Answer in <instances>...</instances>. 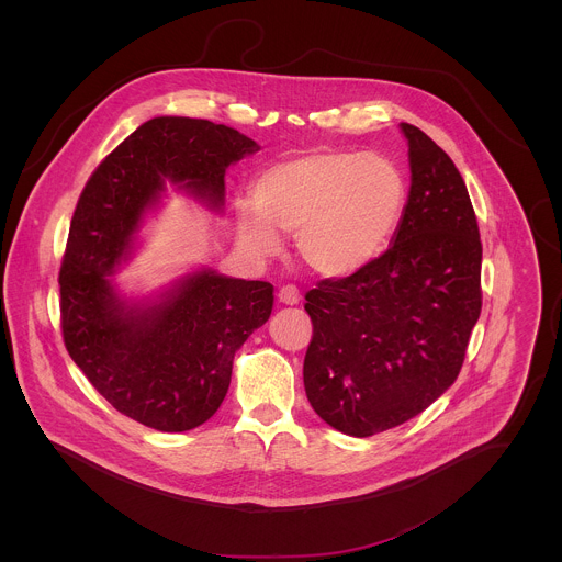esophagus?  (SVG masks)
Instances as JSON below:
<instances>
[{
	"mask_svg": "<svg viewBox=\"0 0 562 562\" xmlns=\"http://www.w3.org/2000/svg\"><path fill=\"white\" fill-rule=\"evenodd\" d=\"M279 301H281L283 305H299V303H301V292H299V288H296V285H283V288L279 290Z\"/></svg>",
	"mask_w": 562,
	"mask_h": 562,
	"instance_id": "obj_1",
	"label": "esophagus"
}]
</instances>
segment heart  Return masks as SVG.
<instances>
[{"instance_id": "obj_1", "label": "heart", "mask_w": 562, "mask_h": 562, "mask_svg": "<svg viewBox=\"0 0 562 562\" xmlns=\"http://www.w3.org/2000/svg\"><path fill=\"white\" fill-rule=\"evenodd\" d=\"M406 201V177L387 156L314 151L259 172L255 205L238 207V234L261 257L281 248L277 229L292 234L314 272L350 277L390 248Z\"/></svg>"}]
</instances>
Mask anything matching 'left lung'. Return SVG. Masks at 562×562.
I'll use <instances>...</instances> for the list:
<instances>
[{
	"label": "left lung",
	"mask_w": 562,
	"mask_h": 562,
	"mask_svg": "<svg viewBox=\"0 0 562 562\" xmlns=\"http://www.w3.org/2000/svg\"><path fill=\"white\" fill-rule=\"evenodd\" d=\"M394 244L368 268L305 294L314 335L303 379L339 432L370 437L428 408L459 376L481 318L482 244L461 172L419 127Z\"/></svg>",
	"instance_id": "8db88e82"
}]
</instances>
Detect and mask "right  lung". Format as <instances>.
<instances>
[{"instance_id": "right-lung-1", "label": "right lung", "mask_w": 562, "mask_h": 562, "mask_svg": "<svg viewBox=\"0 0 562 562\" xmlns=\"http://www.w3.org/2000/svg\"><path fill=\"white\" fill-rule=\"evenodd\" d=\"M255 151V140L205 119H151L94 168L71 218L58 277L65 346L119 413L161 432L196 428L218 411L234 355L270 318L274 288L201 270L158 305L127 307L108 274L164 181L218 210L227 166Z\"/></svg>"}]
</instances>
